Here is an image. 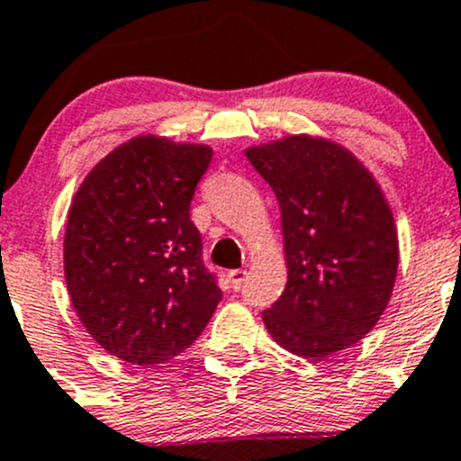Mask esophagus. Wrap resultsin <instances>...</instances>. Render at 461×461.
<instances>
[{"mask_svg":"<svg viewBox=\"0 0 461 461\" xmlns=\"http://www.w3.org/2000/svg\"><path fill=\"white\" fill-rule=\"evenodd\" d=\"M227 280H230L231 287L240 289L245 285V280H247V271L245 269H231L230 274H227Z\"/></svg>","mask_w":461,"mask_h":461,"instance_id":"obj_1","label":"esophagus"}]
</instances>
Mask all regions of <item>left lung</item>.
<instances>
[{"instance_id": "8db88e82", "label": "left lung", "mask_w": 461, "mask_h": 461, "mask_svg": "<svg viewBox=\"0 0 461 461\" xmlns=\"http://www.w3.org/2000/svg\"><path fill=\"white\" fill-rule=\"evenodd\" d=\"M283 218L287 285L263 312L280 347L327 357L362 340L389 304L397 274L391 207L342 145L294 134L245 149Z\"/></svg>"}]
</instances>
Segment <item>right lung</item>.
Here are the masks:
<instances>
[{
    "instance_id": "add662e5",
    "label": "right lung",
    "mask_w": 461,
    "mask_h": 461,
    "mask_svg": "<svg viewBox=\"0 0 461 461\" xmlns=\"http://www.w3.org/2000/svg\"><path fill=\"white\" fill-rule=\"evenodd\" d=\"M212 148L143 134L101 158L68 212L64 271L86 331L130 365H163L201 336L222 292L190 218Z\"/></svg>"
}]
</instances>
